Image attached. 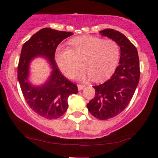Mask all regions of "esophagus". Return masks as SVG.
<instances>
[{
  "instance_id": "obj_1",
  "label": "esophagus",
  "mask_w": 158,
  "mask_h": 158,
  "mask_svg": "<svg viewBox=\"0 0 158 158\" xmlns=\"http://www.w3.org/2000/svg\"><path fill=\"white\" fill-rule=\"evenodd\" d=\"M85 87V85H77V88H78V90H81L83 88H84Z\"/></svg>"
}]
</instances>
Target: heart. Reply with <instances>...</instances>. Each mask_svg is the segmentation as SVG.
Returning <instances> with one entry per match:
<instances>
[{"label": "heart", "mask_w": 158, "mask_h": 158, "mask_svg": "<svg viewBox=\"0 0 158 158\" xmlns=\"http://www.w3.org/2000/svg\"><path fill=\"white\" fill-rule=\"evenodd\" d=\"M71 49L58 47L55 60L60 70L66 77H72L80 67L83 70L77 75L80 80L91 77L100 81L111 74L119 58V47L113 40H104L92 36H84L69 42Z\"/></svg>", "instance_id": "b5f03b06"}]
</instances>
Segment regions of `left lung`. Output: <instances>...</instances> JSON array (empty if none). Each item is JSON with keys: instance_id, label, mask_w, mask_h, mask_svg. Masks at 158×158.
I'll use <instances>...</instances> for the list:
<instances>
[{"instance_id": "1", "label": "left lung", "mask_w": 158, "mask_h": 158, "mask_svg": "<svg viewBox=\"0 0 158 158\" xmlns=\"http://www.w3.org/2000/svg\"><path fill=\"white\" fill-rule=\"evenodd\" d=\"M118 43L121 55L118 66L105 83L94 85V98L87 104L88 111L100 120L117 116L130 102L139 81V60L135 45L121 32L112 29L100 31Z\"/></svg>"}]
</instances>
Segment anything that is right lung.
I'll use <instances>...</instances> for the list:
<instances>
[{
  "instance_id": "obj_1",
  "label": "right lung",
  "mask_w": 158,
  "mask_h": 158,
  "mask_svg": "<svg viewBox=\"0 0 158 158\" xmlns=\"http://www.w3.org/2000/svg\"><path fill=\"white\" fill-rule=\"evenodd\" d=\"M71 35L69 31L44 28L23 44L21 52L18 81L23 97L34 112L47 119L63 115L68 107V97L78 92L77 85L61 74L55 60L58 44ZM36 57L44 58L52 69L51 75L41 86H34L28 80L30 63Z\"/></svg>"
}]
</instances>
